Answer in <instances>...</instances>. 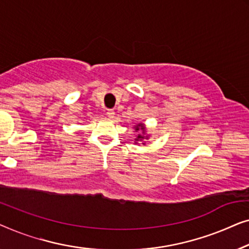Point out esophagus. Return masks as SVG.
<instances>
[{
	"mask_svg": "<svg viewBox=\"0 0 249 249\" xmlns=\"http://www.w3.org/2000/svg\"><path fill=\"white\" fill-rule=\"evenodd\" d=\"M115 115V111L113 109H107V116L109 118H113Z\"/></svg>",
	"mask_w": 249,
	"mask_h": 249,
	"instance_id": "34e87169",
	"label": "esophagus"
}]
</instances>
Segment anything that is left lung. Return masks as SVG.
<instances>
[{"label": "left lung", "mask_w": 249, "mask_h": 249, "mask_svg": "<svg viewBox=\"0 0 249 249\" xmlns=\"http://www.w3.org/2000/svg\"><path fill=\"white\" fill-rule=\"evenodd\" d=\"M142 130V132H141V131ZM135 132H139V134H138V138H136V141H142L143 139H144V136H142L141 135V133H144V127H143V124H139V125H136L135 126Z\"/></svg>", "instance_id": "left-lung-1"}]
</instances>
